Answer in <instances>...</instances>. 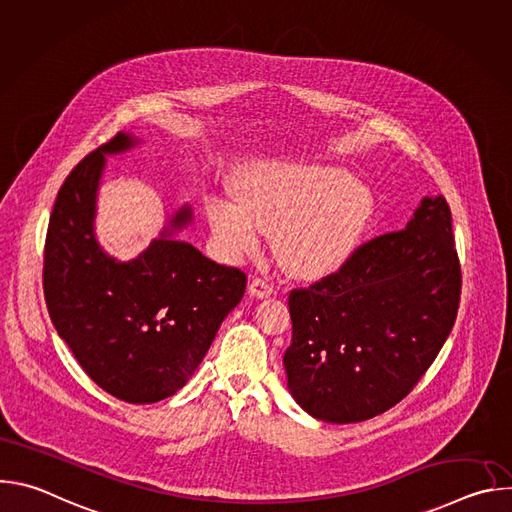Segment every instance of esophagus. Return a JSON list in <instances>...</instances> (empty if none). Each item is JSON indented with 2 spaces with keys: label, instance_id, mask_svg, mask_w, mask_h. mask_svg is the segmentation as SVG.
Listing matches in <instances>:
<instances>
[{
  "label": "esophagus",
  "instance_id": "34e87169",
  "mask_svg": "<svg viewBox=\"0 0 512 512\" xmlns=\"http://www.w3.org/2000/svg\"><path fill=\"white\" fill-rule=\"evenodd\" d=\"M271 291H273V285H271L267 279H263V277H255V279H251V283H249V294H251L253 298H259V300L269 298Z\"/></svg>",
  "mask_w": 512,
  "mask_h": 512
}]
</instances>
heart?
Masks as SVG:
<instances>
[{
  "mask_svg": "<svg viewBox=\"0 0 512 512\" xmlns=\"http://www.w3.org/2000/svg\"><path fill=\"white\" fill-rule=\"evenodd\" d=\"M237 198L206 202L218 241L243 255L257 249L263 229H277V255L298 275L340 267L375 212L373 192L328 164H265L239 184Z\"/></svg>",
  "mask_w": 512,
  "mask_h": 512,
  "instance_id": "1",
  "label": "heart"
}]
</instances>
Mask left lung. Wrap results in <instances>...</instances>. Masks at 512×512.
Returning <instances> with one entry per match:
<instances>
[{"instance_id":"obj_1","label":"left lung","mask_w":512,"mask_h":512,"mask_svg":"<svg viewBox=\"0 0 512 512\" xmlns=\"http://www.w3.org/2000/svg\"><path fill=\"white\" fill-rule=\"evenodd\" d=\"M460 291L452 210L444 196L423 198L403 231L371 239L336 273L291 289L289 393L330 423L385 413L442 350Z\"/></svg>"}]
</instances>
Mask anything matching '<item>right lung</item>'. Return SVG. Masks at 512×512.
I'll use <instances>...</instances> for the list:
<instances>
[{
  "mask_svg": "<svg viewBox=\"0 0 512 512\" xmlns=\"http://www.w3.org/2000/svg\"><path fill=\"white\" fill-rule=\"evenodd\" d=\"M135 143L117 133L68 174L50 214L42 279L50 320L83 371L109 395L143 405L188 383L247 275L174 237L192 221L188 204L133 261L101 249L93 221L105 156Z\"/></svg>",
  "mask_w": 512,
  "mask_h": 512,
  "instance_id": "right-lung-1",
  "label": "right lung"
}]
</instances>
